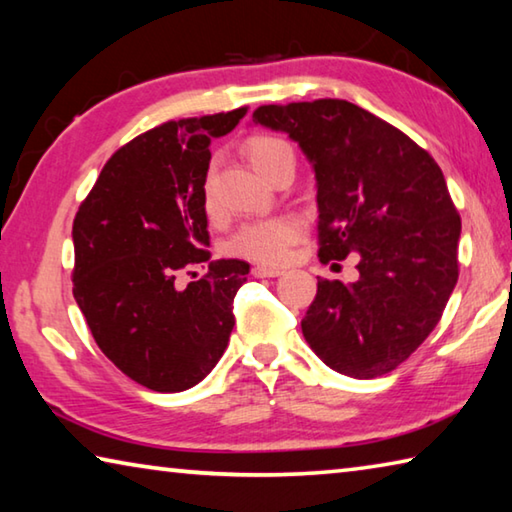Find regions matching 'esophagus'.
Listing matches in <instances>:
<instances>
[{"instance_id": "obj_1", "label": "esophagus", "mask_w": 512, "mask_h": 512, "mask_svg": "<svg viewBox=\"0 0 512 512\" xmlns=\"http://www.w3.org/2000/svg\"><path fill=\"white\" fill-rule=\"evenodd\" d=\"M253 275H255V277H277V275H282V271H280V268L255 266V268H253Z\"/></svg>"}]
</instances>
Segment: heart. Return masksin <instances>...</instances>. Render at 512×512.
<instances>
[{"mask_svg": "<svg viewBox=\"0 0 512 512\" xmlns=\"http://www.w3.org/2000/svg\"><path fill=\"white\" fill-rule=\"evenodd\" d=\"M250 162L259 173L271 178L277 164L293 158V149L287 140L275 135H257L248 142ZM207 210L214 207L212 189L205 192ZM302 237V223L293 216H268V219H253L241 223L225 241V250L230 255L250 259L264 266H280L291 257L293 246Z\"/></svg>", "mask_w": 512, "mask_h": 512, "instance_id": "1", "label": "heart"}]
</instances>
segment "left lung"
<instances>
[{"mask_svg": "<svg viewBox=\"0 0 512 512\" xmlns=\"http://www.w3.org/2000/svg\"><path fill=\"white\" fill-rule=\"evenodd\" d=\"M316 173L318 257L359 255V280H318L302 334L354 379L395 370L438 325L458 280L461 216L436 160L388 121L343 99L259 106Z\"/></svg>", "mask_w": 512, "mask_h": 512, "instance_id": "1", "label": "left lung"}]
</instances>
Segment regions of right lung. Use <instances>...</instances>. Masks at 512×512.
<instances>
[{"mask_svg":"<svg viewBox=\"0 0 512 512\" xmlns=\"http://www.w3.org/2000/svg\"><path fill=\"white\" fill-rule=\"evenodd\" d=\"M248 108L167 121L112 155L76 212L74 298L94 341L115 366L158 393L210 375L235 327L232 302L250 266L210 262L205 178L212 137ZM211 264L175 287L178 270Z\"/></svg>","mask_w":512,"mask_h":512,"instance_id":"1","label":"right lung"}]
</instances>
